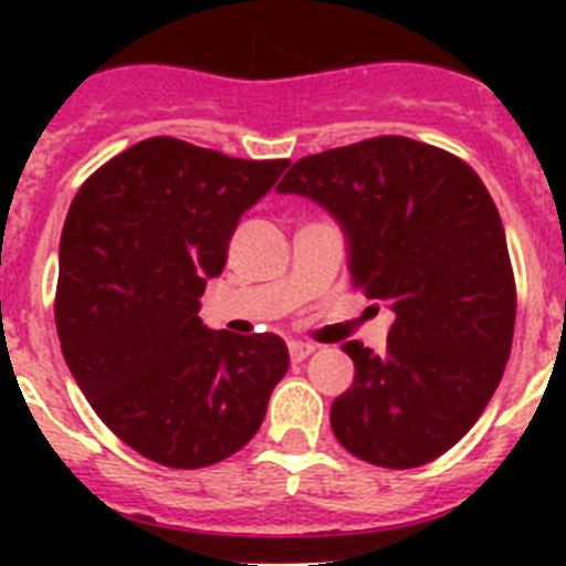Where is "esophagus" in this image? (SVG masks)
I'll return each instance as SVG.
<instances>
[{"mask_svg": "<svg viewBox=\"0 0 566 566\" xmlns=\"http://www.w3.org/2000/svg\"><path fill=\"white\" fill-rule=\"evenodd\" d=\"M312 352H314V345H308V343H297V339H294V343H289V357H292V363H303V359H306Z\"/></svg>", "mask_w": 566, "mask_h": 566, "instance_id": "1", "label": "esophagus"}]
</instances>
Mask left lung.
<instances>
[{"mask_svg": "<svg viewBox=\"0 0 566 566\" xmlns=\"http://www.w3.org/2000/svg\"><path fill=\"white\" fill-rule=\"evenodd\" d=\"M277 192L312 198L348 238V272L394 312L388 348L352 339L354 382L332 405L345 451L379 468L433 462L476 424L516 326L499 209L462 158L379 135L300 158Z\"/></svg>", "mask_w": 566, "mask_h": 566, "instance_id": "left-lung-1", "label": "left lung"}]
</instances>
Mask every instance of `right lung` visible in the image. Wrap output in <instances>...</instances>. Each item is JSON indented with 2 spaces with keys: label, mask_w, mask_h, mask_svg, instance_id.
<instances>
[{
  "label": "right lung",
  "mask_w": 566,
  "mask_h": 566,
  "mask_svg": "<svg viewBox=\"0 0 566 566\" xmlns=\"http://www.w3.org/2000/svg\"><path fill=\"white\" fill-rule=\"evenodd\" d=\"M286 167L158 135L96 169L70 203L56 289L64 363L109 431L153 462L195 470L238 453L286 377L277 334L212 332L198 317L240 214Z\"/></svg>",
  "instance_id": "right-lung-1"
}]
</instances>
